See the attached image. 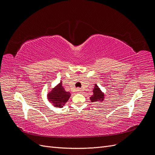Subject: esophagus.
Returning a JSON list of instances; mask_svg holds the SVG:
<instances>
[{
	"label": "esophagus",
	"instance_id": "1",
	"mask_svg": "<svg viewBox=\"0 0 155 155\" xmlns=\"http://www.w3.org/2000/svg\"><path fill=\"white\" fill-rule=\"evenodd\" d=\"M78 91H81V89L80 88H78Z\"/></svg>",
	"mask_w": 155,
	"mask_h": 155
}]
</instances>
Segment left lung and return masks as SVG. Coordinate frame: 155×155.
<instances>
[{"label":"left lung","instance_id":"left-lung-1","mask_svg":"<svg viewBox=\"0 0 155 155\" xmlns=\"http://www.w3.org/2000/svg\"><path fill=\"white\" fill-rule=\"evenodd\" d=\"M90 100L92 102L95 101H103L104 100V94L101 92L100 88L95 84L94 88L93 89V95L90 97Z\"/></svg>","mask_w":155,"mask_h":155}]
</instances>
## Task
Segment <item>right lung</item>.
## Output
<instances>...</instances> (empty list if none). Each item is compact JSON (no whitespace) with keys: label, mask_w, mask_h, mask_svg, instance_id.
Returning a JSON list of instances; mask_svg holds the SVG:
<instances>
[{"label":"right lung","mask_w":155,"mask_h":155,"mask_svg":"<svg viewBox=\"0 0 155 155\" xmlns=\"http://www.w3.org/2000/svg\"><path fill=\"white\" fill-rule=\"evenodd\" d=\"M70 96V93L64 90L61 81L48 93V98L54 106L61 108L67 102Z\"/></svg>","instance_id":"add662e5"}]
</instances>
